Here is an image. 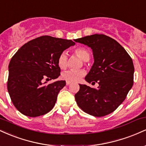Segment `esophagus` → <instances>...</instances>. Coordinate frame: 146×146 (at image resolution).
<instances>
[{"mask_svg":"<svg viewBox=\"0 0 146 146\" xmlns=\"http://www.w3.org/2000/svg\"><path fill=\"white\" fill-rule=\"evenodd\" d=\"M70 84H71V82H66V85H67V86H68V85H69Z\"/></svg>","mask_w":146,"mask_h":146,"instance_id":"1","label":"esophagus"}]
</instances>
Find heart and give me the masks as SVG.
Returning <instances> with one entry per match:
<instances>
[{"instance_id":"1","label":"heart","mask_w":146,"mask_h":146,"mask_svg":"<svg viewBox=\"0 0 146 146\" xmlns=\"http://www.w3.org/2000/svg\"><path fill=\"white\" fill-rule=\"evenodd\" d=\"M74 53L83 61H88L90 59V52L87 48L80 46L74 49ZM58 65L61 69H66L68 66V57L65 52H62L58 58ZM85 75V72L83 70H70L62 74L63 80L68 82H78Z\"/></svg>"}]
</instances>
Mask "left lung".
Returning a JSON list of instances; mask_svg holds the SVG:
<instances>
[{
    "label": "left lung",
    "mask_w": 146,
    "mask_h": 146,
    "mask_svg": "<svg viewBox=\"0 0 146 146\" xmlns=\"http://www.w3.org/2000/svg\"><path fill=\"white\" fill-rule=\"evenodd\" d=\"M93 50L94 64L85 80L98 88L80 84L75 95L78 106L95 117L113 113L125 100L133 85L134 65L131 57L115 40L94 34L75 40Z\"/></svg>",
    "instance_id": "obj_1"
}]
</instances>
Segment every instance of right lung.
Segmentation results:
<instances>
[{
  "label": "right lung",
  "mask_w": 146,
  "mask_h": 146,
  "mask_svg": "<svg viewBox=\"0 0 146 146\" xmlns=\"http://www.w3.org/2000/svg\"><path fill=\"white\" fill-rule=\"evenodd\" d=\"M73 45L71 40L42 36L25 43L15 53L9 64L7 90L18 111L35 117L52 110L66 82L46 84L44 81L60 76L58 57Z\"/></svg>",
  "instance_id": "add662e5"
}]
</instances>
